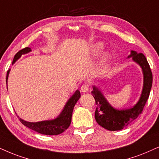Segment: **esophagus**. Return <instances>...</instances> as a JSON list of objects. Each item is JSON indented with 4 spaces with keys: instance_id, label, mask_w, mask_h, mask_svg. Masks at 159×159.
Masks as SVG:
<instances>
[{
    "instance_id": "34e87169",
    "label": "esophagus",
    "mask_w": 159,
    "mask_h": 159,
    "mask_svg": "<svg viewBox=\"0 0 159 159\" xmlns=\"http://www.w3.org/2000/svg\"><path fill=\"white\" fill-rule=\"evenodd\" d=\"M89 89V86L88 84H84V85L81 86V91L82 92H87Z\"/></svg>"
}]
</instances>
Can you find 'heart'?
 Returning a JSON list of instances; mask_svg holds the SVG:
<instances>
[{"mask_svg":"<svg viewBox=\"0 0 159 159\" xmlns=\"http://www.w3.org/2000/svg\"><path fill=\"white\" fill-rule=\"evenodd\" d=\"M102 48H103V44L101 43H98L93 45V51L95 52V53L99 52Z\"/></svg>","mask_w":159,"mask_h":159,"instance_id":"b5f03b06","label":"heart"}]
</instances>
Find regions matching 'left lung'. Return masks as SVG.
Here are the masks:
<instances>
[{"mask_svg":"<svg viewBox=\"0 0 159 159\" xmlns=\"http://www.w3.org/2000/svg\"><path fill=\"white\" fill-rule=\"evenodd\" d=\"M128 57H132L134 61L142 68L144 74V86L139 100L133 108L126 110H116L112 108L98 88L93 86L92 94L95 100L96 107L94 117L100 126L108 130H120L131 123L143 111L145 103L149 98L152 84V74L148 60L143 53H137L131 51Z\"/></svg>","mask_w":159,"mask_h":159,"instance_id":"left-lung-1","label":"left lung"}]
</instances>
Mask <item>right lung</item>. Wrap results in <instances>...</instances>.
<instances>
[{
	"instance_id": "obj_1",
	"label": "right lung",
	"mask_w": 159,
	"mask_h": 159,
	"mask_svg": "<svg viewBox=\"0 0 159 159\" xmlns=\"http://www.w3.org/2000/svg\"><path fill=\"white\" fill-rule=\"evenodd\" d=\"M30 51H31V49L28 47L18 51L15 54V57H14L12 65L23 54H25ZM9 70H8L7 74V84ZM80 98H81V93H80L78 90H77L75 92V94L72 96V98H70V99L68 100L67 103H66L61 114L56 119L53 120H47V121L37 122H29L20 119V118H19V116H18V118H19L21 123H23L24 125L30 128V129L35 130L38 133L45 134V135H58V134L63 133L65 130L69 128L70 125L71 123L72 114H73L74 106H75V103H77V101L79 100Z\"/></svg>"
}]
</instances>
